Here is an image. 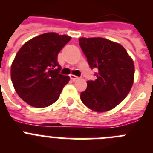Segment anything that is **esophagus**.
Masks as SVG:
<instances>
[{
    "label": "esophagus",
    "instance_id": "1",
    "mask_svg": "<svg viewBox=\"0 0 153 153\" xmlns=\"http://www.w3.org/2000/svg\"><path fill=\"white\" fill-rule=\"evenodd\" d=\"M70 79H72V80H76V79H77L78 78H79L78 76H75V75H73V74H70Z\"/></svg>",
    "mask_w": 153,
    "mask_h": 153
}]
</instances>
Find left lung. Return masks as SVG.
Segmentation results:
<instances>
[{
	"label": "left lung",
	"instance_id": "obj_1",
	"mask_svg": "<svg viewBox=\"0 0 153 153\" xmlns=\"http://www.w3.org/2000/svg\"><path fill=\"white\" fill-rule=\"evenodd\" d=\"M90 67L97 70V79L87 81L81 101L96 112H106L119 105L130 91L134 63L122 45L102 37L79 39Z\"/></svg>",
	"mask_w": 153,
	"mask_h": 153
}]
</instances>
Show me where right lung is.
Returning a JSON list of instances; mask_svg holds the SVG:
<instances>
[{
	"label": "right lung",
	"instance_id": "1",
	"mask_svg": "<svg viewBox=\"0 0 153 153\" xmlns=\"http://www.w3.org/2000/svg\"><path fill=\"white\" fill-rule=\"evenodd\" d=\"M67 35L47 33L21 47L11 65L10 75L19 97L30 106L44 108L54 103L70 76L60 74L57 56L70 40Z\"/></svg>",
	"mask_w": 153,
	"mask_h": 153
}]
</instances>
